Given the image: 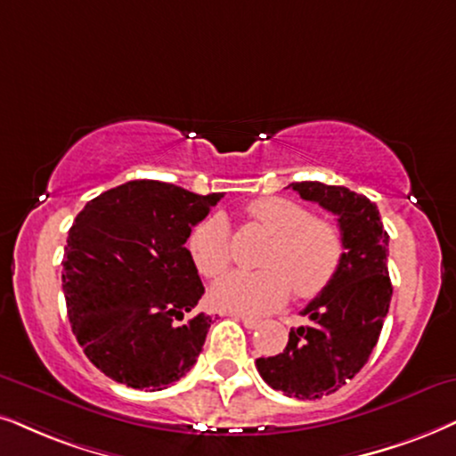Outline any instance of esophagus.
<instances>
[{"mask_svg":"<svg viewBox=\"0 0 456 456\" xmlns=\"http://www.w3.org/2000/svg\"><path fill=\"white\" fill-rule=\"evenodd\" d=\"M232 318H235V320H240L241 324H244L248 330H255V328H258L261 326V320L258 318H250V315H241V314H232Z\"/></svg>","mask_w":456,"mask_h":456,"instance_id":"1","label":"esophagus"}]
</instances>
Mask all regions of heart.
Returning <instances> with one entry per match:
<instances>
[{
  "label": "heart",
  "mask_w": 456,
  "mask_h": 456,
  "mask_svg": "<svg viewBox=\"0 0 456 456\" xmlns=\"http://www.w3.org/2000/svg\"><path fill=\"white\" fill-rule=\"evenodd\" d=\"M248 215L273 240L261 258L265 271L224 275L210 288V303L232 314L261 315L278 309L290 297L314 298L324 292L341 269L345 244L338 227L286 198H261L248 206ZM195 267L206 278H216L232 263L229 227L221 216H210L189 238Z\"/></svg>",
  "instance_id": "heart-1"
}]
</instances>
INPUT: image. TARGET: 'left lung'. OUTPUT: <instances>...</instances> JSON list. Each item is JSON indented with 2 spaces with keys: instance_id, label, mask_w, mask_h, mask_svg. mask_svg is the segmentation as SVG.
Instances as JSON below:
<instances>
[{
  "instance_id": "obj_1",
  "label": "left lung",
  "mask_w": 456,
  "mask_h": 456,
  "mask_svg": "<svg viewBox=\"0 0 456 456\" xmlns=\"http://www.w3.org/2000/svg\"><path fill=\"white\" fill-rule=\"evenodd\" d=\"M288 187L337 216L345 255L337 278L301 311L307 324L292 328L284 351L258 357L256 368L269 387L288 397L318 400L354 379L379 341L394 292L389 235L366 195L318 181Z\"/></svg>"
}]
</instances>
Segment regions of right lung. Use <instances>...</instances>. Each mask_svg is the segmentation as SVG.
Instances as JSON below:
<instances>
[{"label":"right lung","mask_w":456,"mask_h":456,"mask_svg":"<svg viewBox=\"0 0 456 456\" xmlns=\"http://www.w3.org/2000/svg\"><path fill=\"white\" fill-rule=\"evenodd\" d=\"M223 193L130 181L90 200L69 229L62 292L73 334L113 381L161 391L191 370L212 318L185 241Z\"/></svg>","instance_id":"1"}]
</instances>
